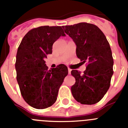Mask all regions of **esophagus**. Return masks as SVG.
<instances>
[{"label":"esophagus","instance_id":"esophagus-1","mask_svg":"<svg viewBox=\"0 0 128 128\" xmlns=\"http://www.w3.org/2000/svg\"><path fill=\"white\" fill-rule=\"evenodd\" d=\"M71 71H72V70H71L70 68H68V74H71Z\"/></svg>","mask_w":128,"mask_h":128}]
</instances>
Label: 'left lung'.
<instances>
[{"label":"left lung","mask_w":128,"mask_h":128,"mask_svg":"<svg viewBox=\"0 0 128 128\" xmlns=\"http://www.w3.org/2000/svg\"><path fill=\"white\" fill-rule=\"evenodd\" d=\"M62 28L76 43L77 57L87 64L82 74L75 70L71 72L76 79L71 88L73 96L81 104H96L109 90L113 74V58L109 42L95 24L80 22Z\"/></svg>","instance_id":"1"}]
</instances>
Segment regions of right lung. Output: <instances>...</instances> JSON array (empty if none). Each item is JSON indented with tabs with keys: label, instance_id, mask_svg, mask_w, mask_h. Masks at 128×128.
<instances>
[{
	"label": "right lung",
	"instance_id": "1",
	"mask_svg": "<svg viewBox=\"0 0 128 128\" xmlns=\"http://www.w3.org/2000/svg\"><path fill=\"white\" fill-rule=\"evenodd\" d=\"M65 36L61 26H42L28 31L21 40L16 56L17 80L22 98L31 107L46 109L57 99L68 68L60 64L48 70L45 58L52 53L54 42Z\"/></svg>",
	"mask_w": 128,
	"mask_h": 128
}]
</instances>
